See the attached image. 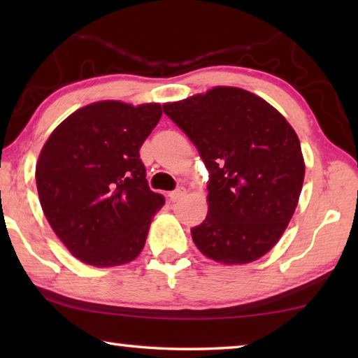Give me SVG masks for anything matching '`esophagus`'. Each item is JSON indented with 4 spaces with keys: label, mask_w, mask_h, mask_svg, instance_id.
Listing matches in <instances>:
<instances>
[{
    "label": "esophagus",
    "mask_w": 358,
    "mask_h": 358,
    "mask_svg": "<svg viewBox=\"0 0 358 358\" xmlns=\"http://www.w3.org/2000/svg\"><path fill=\"white\" fill-rule=\"evenodd\" d=\"M185 194H186V187L185 186H178L177 189L169 194V197H171L172 202H177V201H180V199L185 197Z\"/></svg>",
    "instance_id": "obj_1"
}]
</instances>
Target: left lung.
<instances>
[{"label":"left lung","instance_id":"obj_1","mask_svg":"<svg viewBox=\"0 0 358 358\" xmlns=\"http://www.w3.org/2000/svg\"><path fill=\"white\" fill-rule=\"evenodd\" d=\"M196 145L208 180V215L191 229L216 262L257 260L281 238L299 202L305 162L286 118L246 90L216 87L162 106Z\"/></svg>","mask_w":358,"mask_h":358}]
</instances>
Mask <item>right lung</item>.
Returning a JSON list of instances; mask_svg holds the SVG:
<instances>
[{
  "label": "right lung",
  "mask_w": 358,
  "mask_h": 358,
  "mask_svg": "<svg viewBox=\"0 0 358 358\" xmlns=\"http://www.w3.org/2000/svg\"><path fill=\"white\" fill-rule=\"evenodd\" d=\"M159 104L94 102L52 132L36 166L41 207L53 232L82 262L115 266L134 260L164 197L150 189L141 159Z\"/></svg>",
  "instance_id": "right-lung-1"
}]
</instances>
